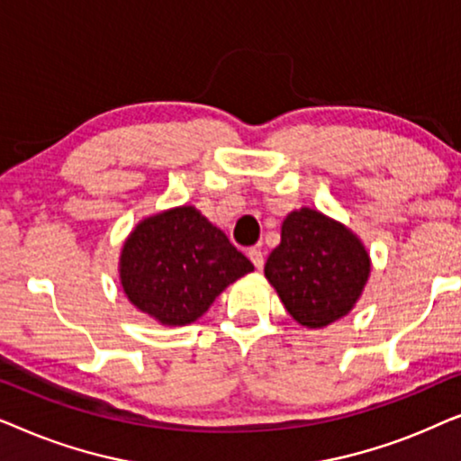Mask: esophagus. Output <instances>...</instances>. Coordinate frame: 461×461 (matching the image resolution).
<instances>
[{
  "label": "esophagus",
  "mask_w": 461,
  "mask_h": 461,
  "mask_svg": "<svg viewBox=\"0 0 461 461\" xmlns=\"http://www.w3.org/2000/svg\"><path fill=\"white\" fill-rule=\"evenodd\" d=\"M248 256H249V260L254 262V267H256L258 270H262V267H264V254H262V249L251 248V249L248 251Z\"/></svg>",
  "instance_id": "34e87169"
}]
</instances>
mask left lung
<instances>
[{
    "mask_svg": "<svg viewBox=\"0 0 461 461\" xmlns=\"http://www.w3.org/2000/svg\"><path fill=\"white\" fill-rule=\"evenodd\" d=\"M371 258L361 239L312 207L289 212L281 243L264 264L275 292L294 321L321 330L348 314L369 281Z\"/></svg>",
    "mask_w": 461,
    "mask_h": 461,
    "instance_id": "obj_1",
    "label": "left lung"
}]
</instances>
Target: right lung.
<instances>
[{"label":"right lung","instance_id":"right-lung-1","mask_svg":"<svg viewBox=\"0 0 461 461\" xmlns=\"http://www.w3.org/2000/svg\"><path fill=\"white\" fill-rule=\"evenodd\" d=\"M251 270L254 264L193 205L142 218L119 256L125 298L166 327L194 323Z\"/></svg>","mask_w":461,"mask_h":461}]
</instances>
